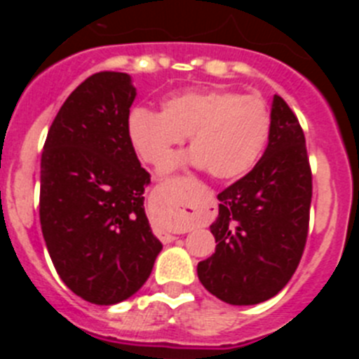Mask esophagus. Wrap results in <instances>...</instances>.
Wrapping results in <instances>:
<instances>
[{
    "mask_svg": "<svg viewBox=\"0 0 359 359\" xmlns=\"http://www.w3.org/2000/svg\"><path fill=\"white\" fill-rule=\"evenodd\" d=\"M190 230H192V228H190V226L183 228V231H190ZM161 239H163V241H170V239H174V236H170V233H163V236H161Z\"/></svg>",
    "mask_w": 359,
    "mask_h": 359,
    "instance_id": "1",
    "label": "esophagus"
}]
</instances>
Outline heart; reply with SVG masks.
<instances>
[{"label":"heart","mask_w":359,"mask_h":359,"mask_svg":"<svg viewBox=\"0 0 359 359\" xmlns=\"http://www.w3.org/2000/svg\"><path fill=\"white\" fill-rule=\"evenodd\" d=\"M271 113L261 97L228 90H194L163 100L161 113L136 107L128 136L145 163L165 169L190 136V163L215 180H237L253 169L268 144Z\"/></svg>","instance_id":"heart-1"}]
</instances>
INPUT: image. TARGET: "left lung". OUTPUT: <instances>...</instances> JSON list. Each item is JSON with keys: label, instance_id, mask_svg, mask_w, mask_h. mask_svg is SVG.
Segmentation results:
<instances>
[{"label": "left lung", "instance_id": "1", "mask_svg": "<svg viewBox=\"0 0 359 359\" xmlns=\"http://www.w3.org/2000/svg\"><path fill=\"white\" fill-rule=\"evenodd\" d=\"M268 147L246 176L219 192L210 231L215 253L198 264L205 290L231 306H253L286 286L306 248L313 176L306 136L278 95Z\"/></svg>", "mask_w": 359, "mask_h": 359}]
</instances>
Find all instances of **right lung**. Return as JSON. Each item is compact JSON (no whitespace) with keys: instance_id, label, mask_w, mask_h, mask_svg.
I'll return each mask as SVG.
<instances>
[{"instance_id":"obj_1","label":"right lung","mask_w":359,"mask_h":359,"mask_svg":"<svg viewBox=\"0 0 359 359\" xmlns=\"http://www.w3.org/2000/svg\"><path fill=\"white\" fill-rule=\"evenodd\" d=\"M135 97L128 73L88 77L53 118L41 156L46 248L66 286L98 306L135 294L161 252L144 210L151 176L128 136Z\"/></svg>"}]
</instances>
